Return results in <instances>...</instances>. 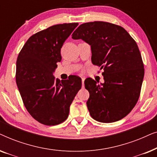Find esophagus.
<instances>
[{"label":"esophagus","mask_w":157,"mask_h":157,"mask_svg":"<svg viewBox=\"0 0 157 157\" xmlns=\"http://www.w3.org/2000/svg\"><path fill=\"white\" fill-rule=\"evenodd\" d=\"M84 80H85L84 78H81V81H82V87L83 88V86H84Z\"/></svg>","instance_id":"34e87169"}]
</instances>
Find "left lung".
I'll return each instance as SVG.
<instances>
[{"label": "left lung", "mask_w": 157, "mask_h": 157, "mask_svg": "<svg viewBox=\"0 0 157 157\" xmlns=\"http://www.w3.org/2000/svg\"><path fill=\"white\" fill-rule=\"evenodd\" d=\"M91 48V61L104 69V83L85 80L89 92L86 102L90 115L102 123L119 121L131 112L138 101L144 68L136 43L120 25L104 21L85 23L72 34Z\"/></svg>", "instance_id": "obj_1"}]
</instances>
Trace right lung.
Masks as SVG:
<instances>
[{"label":"right lung","mask_w":157,"mask_h":157,"mask_svg":"<svg viewBox=\"0 0 157 157\" xmlns=\"http://www.w3.org/2000/svg\"><path fill=\"white\" fill-rule=\"evenodd\" d=\"M78 23L54 25L33 34L19 53L16 81L23 104L31 117L47 126L67 119L70 106L81 88V78L55 80L61 48Z\"/></svg>","instance_id":"obj_1"}]
</instances>
